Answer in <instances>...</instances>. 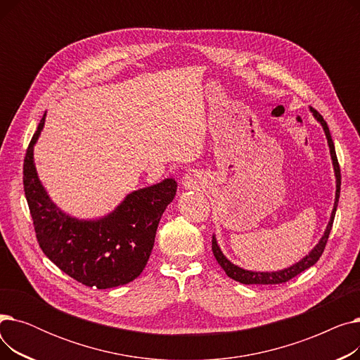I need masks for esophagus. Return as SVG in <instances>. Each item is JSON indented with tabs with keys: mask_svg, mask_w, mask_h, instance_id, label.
Here are the masks:
<instances>
[{
	"mask_svg": "<svg viewBox=\"0 0 360 360\" xmlns=\"http://www.w3.org/2000/svg\"><path fill=\"white\" fill-rule=\"evenodd\" d=\"M182 184H184L185 186H191V185H193V175H191V174H186V175L184 176Z\"/></svg>",
	"mask_w": 360,
	"mask_h": 360,
	"instance_id": "1",
	"label": "esophagus"
}]
</instances>
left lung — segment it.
Instances as JSON below:
<instances>
[{
  "mask_svg": "<svg viewBox=\"0 0 360 360\" xmlns=\"http://www.w3.org/2000/svg\"><path fill=\"white\" fill-rule=\"evenodd\" d=\"M309 110L312 112L314 118L321 125H323V129L326 132V137H327V141H328V147H330V155H331L333 166H334V174H335V200H334V209H333L331 216H330V221L327 224V228H326V232H324L323 238L319 239V242L315 245V247L312 248V251L308 255H305L300 261L293 264V266H290L288 269L278 270V271H250V270H243V269L235 266V264H232L228 258L223 255L220 247L217 245L216 236L213 235L212 250H213V254H214L217 262L220 264V267L224 270V273L228 274L231 278H233V280H236L239 283H243V285H280V283H286L290 278H293L295 276L300 274L302 271H305L309 267H312L314 264L319 259V257L323 255V252H324V248H326L328 236H330V232H331V228H333V221H334L337 204H338V198H340V185H342V175H340V166H338V162H337L335 148H334V143H333V139H331V134H330L328 125L324 121V118L319 115V112H316L314 108H309Z\"/></svg>",
  "mask_w": 360,
  "mask_h": 360,
  "instance_id": "8db88e82",
  "label": "left lung"
}]
</instances>
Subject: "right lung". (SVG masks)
I'll use <instances>...</instances> for the list:
<instances>
[{
  "label": "right lung",
  "instance_id": "1",
  "mask_svg": "<svg viewBox=\"0 0 360 360\" xmlns=\"http://www.w3.org/2000/svg\"><path fill=\"white\" fill-rule=\"evenodd\" d=\"M44 117L27 147L23 165L25 194L37 242L44 254L74 280L96 289L127 285L144 270L166 207L176 194V181L132 191L112 213L82 220L64 213L39 181L33 147L45 125Z\"/></svg>",
  "mask_w": 360,
  "mask_h": 360
}]
</instances>
